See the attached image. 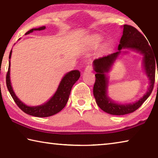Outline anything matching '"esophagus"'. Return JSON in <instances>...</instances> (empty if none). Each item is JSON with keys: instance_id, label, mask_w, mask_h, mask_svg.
<instances>
[{"instance_id": "1", "label": "esophagus", "mask_w": 158, "mask_h": 158, "mask_svg": "<svg viewBox=\"0 0 158 158\" xmlns=\"http://www.w3.org/2000/svg\"><path fill=\"white\" fill-rule=\"evenodd\" d=\"M92 70H93L92 65H88V66H86V68H85V71L86 72V73H90V72H91Z\"/></svg>"}]
</instances>
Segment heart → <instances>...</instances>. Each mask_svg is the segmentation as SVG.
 Masks as SVG:
<instances>
[{
    "mask_svg": "<svg viewBox=\"0 0 158 158\" xmlns=\"http://www.w3.org/2000/svg\"><path fill=\"white\" fill-rule=\"evenodd\" d=\"M100 41H101V37L100 36H98V35L93 36L92 37V39H91L92 44H94V45L98 44L100 42Z\"/></svg>",
    "mask_w": 158,
    "mask_h": 158,
    "instance_id": "b5f03b06",
    "label": "heart"
}]
</instances>
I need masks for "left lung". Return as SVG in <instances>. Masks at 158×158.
<instances>
[{
  "mask_svg": "<svg viewBox=\"0 0 158 158\" xmlns=\"http://www.w3.org/2000/svg\"><path fill=\"white\" fill-rule=\"evenodd\" d=\"M123 32L118 45V52L96 58L93 60L94 70L96 72L95 82L93 86V95L96 103L102 110L112 115H125L132 113L137 110L145 102L153 91L156 65L157 60L154 52L151 49L148 41L137 28L132 26L125 24L123 26ZM122 48H131L140 52L144 55L143 63L145 71L150 80V86L148 91L140 100L134 103L121 105L113 102L106 94L108 80L105 73L108 72L110 67ZM158 74V68H157Z\"/></svg>",
  "mask_w": 158,
  "mask_h": 158,
  "instance_id": "obj_1",
  "label": "left lung"
}]
</instances>
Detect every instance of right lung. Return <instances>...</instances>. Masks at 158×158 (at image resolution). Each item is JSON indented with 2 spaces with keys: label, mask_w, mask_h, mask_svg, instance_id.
Masks as SVG:
<instances>
[{
  "label": "right lung",
  "mask_w": 158,
  "mask_h": 158,
  "mask_svg": "<svg viewBox=\"0 0 158 158\" xmlns=\"http://www.w3.org/2000/svg\"><path fill=\"white\" fill-rule=\"evenodd\" d=\"M46 28L45 26H42L38 28H33L28 31L26 35L29 34L33 32V31H42ZM12 50L10 53L9 58H11ZM10 60H9V67L6 75V85L9 92L11 95L13 100L17 104V105L21 110L26 114L33 116L35 117H48L53 116L56 114L58 113L65 107L67 102H68L69 94H70L71 89L75 82L80 77V72L79 70H72L67 73L63 77L62 80L58 85V89L56 91L55 94L53 97L44 105L36 106H29L23 103L17 96L15 92L13 91L11 82L10 78Z\"/></svg>",
  "instance_id": "add662e5"
}]
</instances>
